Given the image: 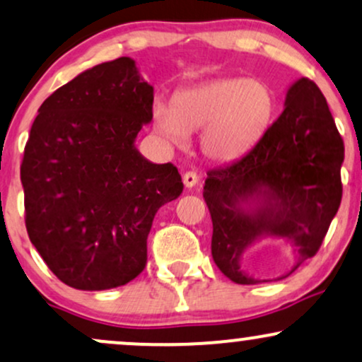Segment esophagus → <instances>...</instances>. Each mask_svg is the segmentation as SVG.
<instances>
[{"instance_id":"1","label":"esophagus","mask_w":362,"mask_h":362,"mask_svg":"<svg viewBox=\"0 0 362 362\" xmlns=\"http://www.w3.org/2000/svg\"><path fill=\"white\" fill-rule=\"evenodd\" d=\"M197 182H199V177H197V173H195V172H185L184 173V184H185L187 189H192V187L197 185Z\"/></svg>"}]
</instances>
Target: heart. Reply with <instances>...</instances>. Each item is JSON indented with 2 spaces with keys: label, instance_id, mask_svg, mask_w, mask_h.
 Here are the masks:
<instances>
[{
  "label": "heart",
  "instance_id": "heart-1",
  "mask_svg": "<svg viewBox=\"0 0 362 362\" xmlns=\"http://www.w3.org/2000/svg\"><path fill=\"white\" fill-rule=\"evenodd\" d=\"M276 111L272 87L258 79L223 77L180 89L173 106H153L155 133L185 148L200 132V151L214 163H233L263 139Z\"/></svg>",
  "mask_w": 362,
  "mask_h": 362
}]
</instances>
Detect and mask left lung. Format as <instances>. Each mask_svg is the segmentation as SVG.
Here are the masks:
<instances>
[{
    "instance_id": "obj_1",
    "label": "left lung",
    "mask_w": 362,
    "mask_h": 362,
    "mask_svg": "<svg viewBox=\"0 0 362 362\" xmlns=\"http://www.w3.org/2000/svg\"><path fill=\"white\" fill-rule=\"evenodd\" d=\"M344 141L327 101L312 81L288 87L285 110L250 153L207 173L212 258L229 280L258 285L290 276L324 241L342 199ZM267 237L292 250L291 269L256 279L240 267L244 252Z\"/></svg>"
}]
</instances>
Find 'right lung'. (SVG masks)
Listing matches in <instances>:
<instances>
[{"instance_id":"1","label":"right lung","mask_w":362,"mask_h":362,"mask_svg":"<svg viewBox=\"0 0 362 362\" xmlns=\"http://www.w3.org/2000/svg\"><path fill=\"white\" fill-rule=\"evenodd\" d=\"M151 117L153 86L129 57L81 72L38 110L20 170L25 223L47 267L72 288L136 278L156 211L184 190L175 165L151 163L134 145Z\"/></svg>"}]
</instances>
